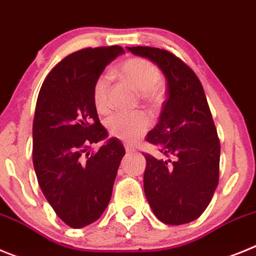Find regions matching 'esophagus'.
<instances>
[{
    "mask_svg": "<svg viewBox=\"0 0 256 256\" xmlns=\"http://www.w3.org/2000/svg\"><path fill=\"white\" fill-rule=\"evenodd\" d=\"M125 149H126V153H128V154L135 153V148H132V146H128V145H125Z\"/></svg>",
    "mask_w": 256,
    "mask_h": 256,
    "instance_id": "1",
    "label": "esophagus"
}]
</instances>
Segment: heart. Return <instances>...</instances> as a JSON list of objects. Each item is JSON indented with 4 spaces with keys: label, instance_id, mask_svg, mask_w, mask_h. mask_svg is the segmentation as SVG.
Wrapping results in <instances>:
<instances>
[{
    "label": "heart",
    "instance_id": "obj_1",
    "mask_svg": "<svg viewBox=\"0 0 256 256\" xmlns=\"http://www.w3.org/2000/svg\"><path fill=\"white\" fill-rule=\"evenodd\" d=\"M118 75L131 84L146 100H160V85L162 74L154 64L145 58L132 57L124 61L118 68ZM110 82L111 78L102 74L96 78L93 85V103L100 114L110 111ZM149 128L148 117L142 114H116L107 121L108 132L126 144H134L145 135Z\"/></svg>",
    "mask_w": 256,
    "mask_h": 256
}]
</instances>
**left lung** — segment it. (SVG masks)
<instances>
[{
	"mask_svg": "<svg viewBox=\"0 0 256 256\" xmlns=\"http://www.w3.org/2000/svg\"><path fill=\"white\" fill-rule=\"evenodd\" d=\"M160 68L167 82L158 124L146 140L174 160L145 154L144 192L156 217L167 224L198 220L209 206L220 177V145L206 93L180 58L153 47H126Z\"/></svg>",
	"mask_w": 256,
	"mask_h": 256,
	"instance_id": "left-lung-1",
	"label": "left lung"
}]
</instances>
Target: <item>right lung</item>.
Here are the masks:
<instances>
[{
	"label": "right lung",
	"instance_id": "add662e5",
	"mask_svg": "<svg viewBox=\"0 0 256 256\" xmlns=\"http://www.w3.org/2000/svg\"><path fill=\"white\" fill-rule=\"evenodd\" d=\"M124 54L120 46L68 54L43 82L33 122V164L43 195L72 228L96 222L111 200L125 148L100 122L93 85L106 66ZM106 139L96 154L88 145Z\"/></svg>",
	"mask_w": 256,
	"mask_h": 256
}]
</instances>
